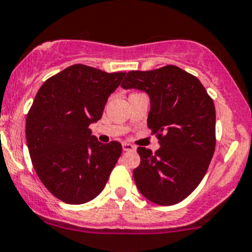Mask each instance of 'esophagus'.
<instances>
[{
	"label": "esophagus",
	"mask_w": 252,
	"mask_h": 252,
	"mask_svg": "<svg viewBox=\"0 0 252 252\" xmlns=\"http://www.w3.org/2000/svg\"><path fill=\"white\" fill-rule=\"evenodd\" d=\"M122 146H123L124 151H134V150H135V146L131 144H129V142H123V145H122Z\"/></svg>",
	"instance_id": "esophagus-1"
}]
</instances>
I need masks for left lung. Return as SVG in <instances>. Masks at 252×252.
Here are the masks:
<instances>
[{"label": "left lung", "mask_w": 252, "mask_h": 252, "mask_svg": "<svg viewBox=\"0 0 252 252\" xmlns=\"http://www.w3.org/2000/svg\"><path fill=\"white\" fill-rule=\"evenodd\" d=\"M121 86L149 95L147 126L161 146L156 152L138 147L140 164L133 171L136 187L155 204H178L196 189L215 154L213 100L199 79L171 64L131 70Z\"/></svg>", "instance_id": "obj_1"}]
</instances>
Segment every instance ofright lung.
<instances>
[{"label":"right lung","mask_w":252,"mask_h":252,"mask_svg":"<svg viewBox=\"0 0 252 252\" xmlns=\"http://www.w3.org/2000/svg\"><path fill=\"white\" fill-rule=\"evenodd\" d=\"M124 75L74 64L37 91L25 124L28 149L37 177L61 201L85 204L105 188L122 145L101 144L89 126L101 119Z\"/></svg>","instance_id":"1"}]
</instances>
